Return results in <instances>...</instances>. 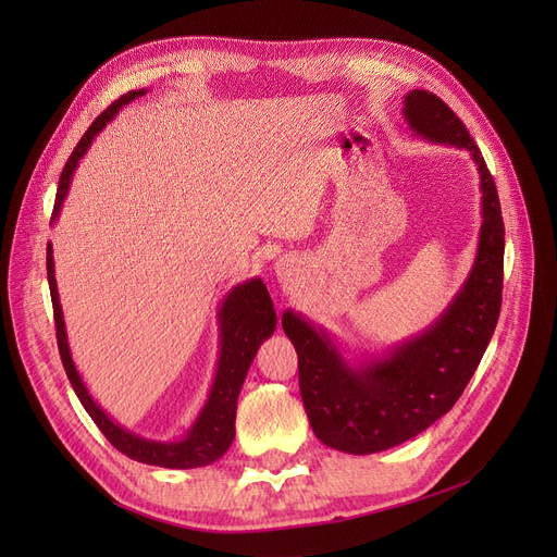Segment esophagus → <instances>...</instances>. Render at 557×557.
Returning <instances> with one entry per match:
<instances>
[{"label": "esophagus", "instance_id": "1", "mask_svg": "<svg viewBox=\"0 0 557 557\" xmlns=\"http://www.w3.org/2000/svg\"><path fill=\"white\" fill-rule=\"evenodd\" d=\"M277 273H280V275H284V273H286V267H284V263H280V267H277Z\"/></svg>", "mask_w": 557, "mask_h": 557}]
</instances>
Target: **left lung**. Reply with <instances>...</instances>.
Masks as SVG:
<instances>
[{
	"instance_id": "8db88e82",
	"label": "left lung",
	"mask_w": 557,
	"mask_h": 557,
	"mask_svg": "<svg viewBox=\"0 0 557 557\" xmlns=\"http://www.w3.org/2000/svg\"><path fill=\"white\" fill-rule=\"evenodd\" d=\"M404 120L418 137L470 151L481 175V234L474 267L441 318L384 357L349 363L334 338L286 309L284 334L298 352L300 395L320 443L374 454L411 441L441 420L476 372L502 311L504 219L492 173L454 110L426 90L404 97Z\"/></svg>"
}]
</instances>
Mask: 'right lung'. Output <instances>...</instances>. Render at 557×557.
Here are the masks:
<instances>
[{
	"label": "right lung",
	"mask_w": 557,
	"mask_h": 557,
	"mask_svg": "<svg viewBox=\"0 0 557 557\" xmlns=\"http://www.w3.org/2000/svg\"><path fill=\"white\" fill-rule=\"evenodd\" d=\"M146 95V90H133L124 97L116 99L112 106H108L92 126L85 131L76 149L72 151L61 181H58V194L53 202V216L51 223L61 214L63 200L70 191L72 175L78 166V160L90 149L92 139L106 128L108 122H112L116 112H120L128 101H135L137 97ZM51 244H47V280L51 290V305H53V320H55V341L58 352H61L63 368L67 372L70 384L81 399L83 408L95 424L101 429V433L108 437L114 449H120L128 458L146 465L169 467V470H194V467H205L214 460H219L234 441V418H237V399L239 391L246 382L248 368L257 355L259 345L267 341L277 325V315L273 309V300L269 296V288L259 277H252L244 284L234 286L230 294L223 298L219 309V330H221V349H219V363L216 374L208 395V401L200 408L198 418L189 426L187 435L181 441L160 443V441H146L141 435H135L133 431L116 424L103 408L87 393L83 379L72 361V352L67 345V332L63 320V307L61 298H58V286L53 277V255Z\"/></svg>",
	"instance_id": "add662e5"
}]
</instances>
